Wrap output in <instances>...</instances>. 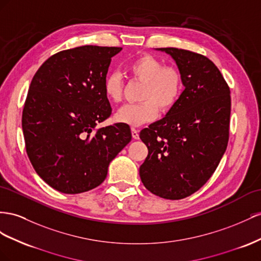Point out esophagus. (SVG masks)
<instances>
[{"label":"esophagus","mask_w":261,"mask_h":261,"mask_svg":"<svg viewBox=\"0 0 261 261\" xmlns=\"http://www.w3.org/2000/svg\"><path fill=\"white\" fill-rule=\"evenodd\" d=\"M131 133H132V138L135 140L139 139V131L136 128H131Z\"/></svg>","instance_id":"obj_1"}]
</instances>
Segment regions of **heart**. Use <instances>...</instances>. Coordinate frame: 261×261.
Wrapping results in <instances>:
<instances>
[{
  "mask_svg": "<svg viewBox=\"0 0 261 261\" xmlns=\"http://www.w3.org/2000/svg\"><path fill=\"white\" fill-rule=\"evenodd\" d=\"M130 75L144 83L140 103H128L122 106L115 115L119 123L139 126L153 121L158 117L159 107L163 113L172 109L179 100L184 91L182 73L175 66H165L160 59L143 54L126 65ZM123 82L120 74H109L103 83V92L108 100L120 101Z\"/></svg>",
  "mask_w": 261,
  "mask_h": 261,
  "instance_id": "1",
  "label": "heart"
}]
</instances>
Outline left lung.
<instances>
[{
  "label": "left lung",
  "instance_id": "obj_1",
  "mask_svg": "<svg viewBox=\"0 0 261 261\" xmlns=\"http://www.w3.org/2000/svg\"><path fill=\"white\" fill-rule=\"evenodd\" d=\"M182 73L179 100L161 120L140 132L148 154L140 166L144 187L179 200L210 179L225 153L230 116L229 87L206 57L189 50L159 48Z\"/></svg>",
  "mask_w": 261,
  "mask_h": 261
}]
</instances>
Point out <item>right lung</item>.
<instances>
[{
    "instance_id": "add662e5",
    "label": "right lung",
    "mask_w": 261,
    "mask_h": 261,
    "mask_svg": "<svg viewBox=\"0 0 261 261\" xmlns=\"http://www.w3.org/2000/svg\"><path fill=\"white\" fill-rule=\"evenodd\" d=\"M122 48L82 46L50 57L34 75L21 117L26 152L54 189L74 195L99 186L131 141L128 124L96 129L110 116L103 92L111 58Z\"/></svg>"
}]
</instances>
